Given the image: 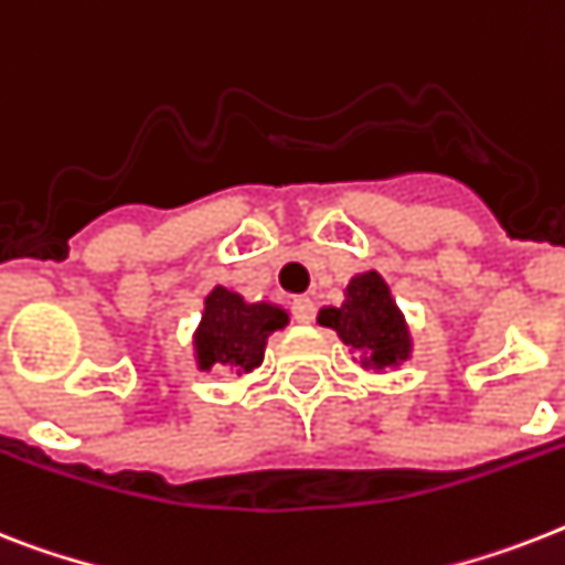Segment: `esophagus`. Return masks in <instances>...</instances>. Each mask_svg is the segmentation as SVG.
Listing matches in <instances>:
<instances>
[{
    "label": "esophagus",
    "instance_id": "obj_1",
    "mask_svg": "<svg viewBox=\"0 0 565 565\" xmlns=\"http://www.w3.org/2000/svg\"><path fill=\"white\" fill-rule=\"evenodd\" d=\"M313 298L310 296H296L292 298V316H296V322L307 324L310 319H313Z\"/></svg>",
    "mask_w": 565,
    "mask_h": 565
}]
</instances>
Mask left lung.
I'll use <instances>...</instances> for the list:
<instances>
[{
  "label": "left lung",
  "mask_w": 565,
  "mask_h": 565,
  "mask_svg": "<svg viewBox=\"0 0 565 565\" xmlns=\"http://www.w3.org/2000/svg\"><path fill=\"white\" fill-rule=\"evenodd\" d=\"M342 296V305L322 307L316 322L337 330L339 342L354 351L362 371L386 374L412 360V328L377 269L356 273Z\"/></svg>",
  "instance_id": "8db88e82"
}]
</instances>
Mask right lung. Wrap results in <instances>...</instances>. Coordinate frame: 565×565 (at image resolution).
I'll use <instances>...</instances> for the list:
<instances>
[{
	"label": "right lung",
	"instance_id": "right-lung-1",
	"mask_svg": "<svg viewBox=\"0 0 565 565\" xmlns=\"http://www.w3.org/2000/svg\"><path fill=\"white\" fill-rule=\"evenodd\" d=\"M290 324V313L275 301H246L241 292L214 284L203 298V313L194 328L196 371L223 369L249 374L260 369L267 339Z\"/></svg>",
	"mask_w": 565,
	"mask_h": 565
}]
</instances>
